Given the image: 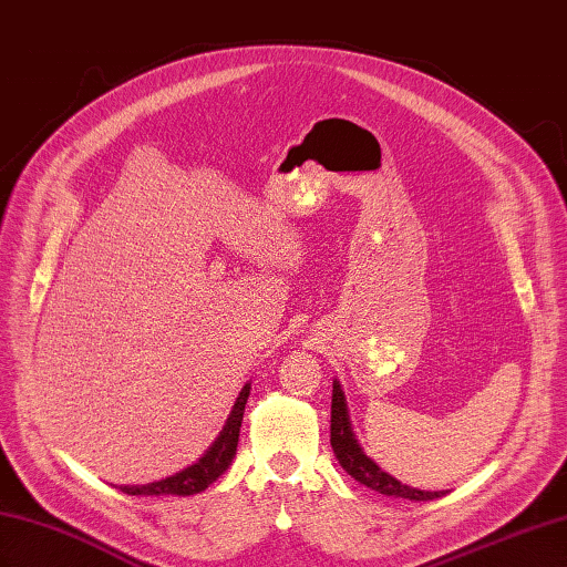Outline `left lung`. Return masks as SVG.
Listing matches in <instances>:
<instances>
[{
  "label": "left lung",
  "mask_w": 567,
  "mask_h": 567,
  "mask_svg": "<svg viewBox=\"0 0 567 567\" xmlns=\"http://www.w3.org/2000/svg\"><path fill=\"white\" fill-rule=\"evenodd\" d=\"M330 445L332 453L340 460L342 470L354 476L359 484H364L373 491L383 493V496H393V498H408V501H433L441 498L443 491H419L412 486H404L398 478L383 472L379 464H375L371 457L364 455V450L359 447L352 424H350V414H347V404H344V393L340 383H332V404H330Z\"/></svg>",
  "instance_id": "obj_1"
}]
</instances>
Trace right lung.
Masks as SVG:
<instances>
[{"label": "right lung", "instance_id": "1", "mask_svg": "<svg viewBox=\"0 0 567 567\" xmlns=\"http://www.w3.org/2000/svg\"><path fill=\"white\" fill-rule=\"evenodd\" d=\"M249 388H251L249 383L244 385V390L237 398L235 410H231L227 424L220 433V439L213 443V447L196 464H192V467H186L179 474L163 478V482H153L145 486H120L122 493H126V496H194V493L206 491L215 478L229 467L231 457L237 453L239 429L244 419L246 398H249Z\"/></svg>", "mask_w": 567, "mask_h": 567}]
</instances>
